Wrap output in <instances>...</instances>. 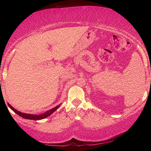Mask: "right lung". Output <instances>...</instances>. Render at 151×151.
I'll use <instances>...</instances> for the list:
<instances>
[{
	"label": "right lung",
	"instance_id": "obj_1",
	"mask_svg": "<svg viewBox=\"0 0 151 151\" xmlns=\"http://www.w3.org/2000/svg\"><path fill=\"white\" fill-rule=\"evenodd\" d=\"M8 105L9 106L10 108H11L12 110V111H13L15 112V113L19 114L20 116H21L24 119H30V120H35V121H37V120H40V119H43L47 118V117H48V116H50V114L52 113V112H54L60 106V105H58L57 106H55V108L48 110V111L44 112V113H42L41 114H39V115H37V114H30L22 113V112L18 111L17 110L14 109L13 107H12L11 105H10L9 104H8Z\"/></svg>",
	"mask_w": 151,
	"mask_h": 151
}]
</instances>
